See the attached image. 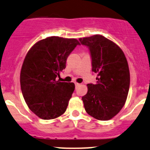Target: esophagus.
<instances>
[{"label":"esophagus","mask_w":150,"mask_h":150,"mask_svg":"<svg viewBox=\"0 0 150 150\" xmlns=\"http://www.w3.org/2000/svg\"><path fill=\"white\" fill-rule=\"evenodd\" d=\"M75 86L76 87H78V86H80V84H79V83H75Z\"/></svg>","instance_id":"1"}]
</instances>
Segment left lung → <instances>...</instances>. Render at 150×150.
Instances as JSON below:
<instances>
[{
    "label": "left lung",
    "instance_id": "obj_1",
    "mask_svg": "<svg viewBox=\"0 0 150 150\" xmlns=\"http://www.w3.org/2000/svg\"><path fill=\"white\" fill-rule=\"evenodd\" d=\"M87 46L92 58V71L98 74L95 84H88L82 97L84 109L89 115L108 121L123 107L130 85L127 60L121 47L100 35L79 38Z\"/></svg>",
    "mask_w": 150,
    "mask_h": 150
}]
</instances>
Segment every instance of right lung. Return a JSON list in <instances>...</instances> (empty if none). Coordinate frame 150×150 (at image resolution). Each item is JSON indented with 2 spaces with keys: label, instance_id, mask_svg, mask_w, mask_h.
I'll list each match as a JSON object with an SVG mask.
<instances>
[{
  "label": "right lung",
  "instance_id": "obj_1",
  "mask_svg": "<svg viewBox=\"0 0 150 150\" xmlns=\"http://www.w3.org/2000/svg\"><path fill=\"white\" fill-rule=\"evenodd\" d=\"M78 45L76 39L49 37L35 43L26 55L20 73L21 92L29 108L42 119L58 118L66 110L75 85L56 78Z\"/></svg>",
  "mask_w": 150,
  "mask_h": 150
}]
</instances>
